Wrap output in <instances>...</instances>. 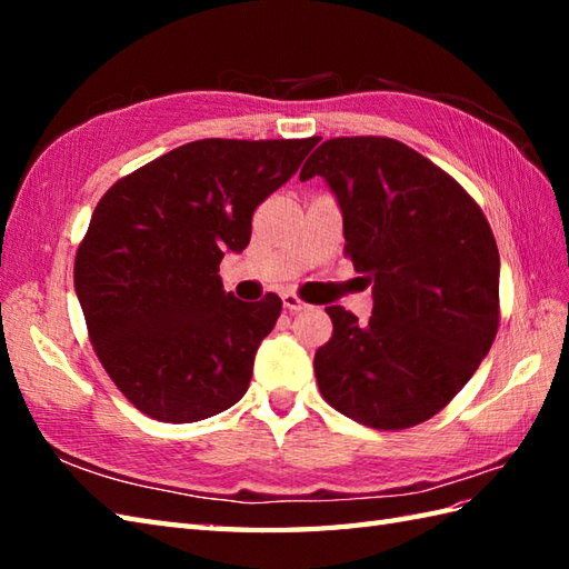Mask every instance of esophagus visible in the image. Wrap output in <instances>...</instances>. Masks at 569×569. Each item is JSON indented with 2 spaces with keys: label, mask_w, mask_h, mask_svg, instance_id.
<instances>
[{
  "label": "esophagus",
  "mask_w": 569,
  "mask_h": 569,
  "mask_svg": "<svg viewBox=\"0 0 569 569\" xmlns=\"http://www.w3.org/2000/svg\"><path fill=\"white\" fill-rule=\"evenodd\" d=\"M281 300H283V308H286V310H291V312H298V310L308 308L306 300L300 298L298 293H291V291H286V293L281 296Z\"/></svg>",
  "instance_id": "1"
}]
</instances>
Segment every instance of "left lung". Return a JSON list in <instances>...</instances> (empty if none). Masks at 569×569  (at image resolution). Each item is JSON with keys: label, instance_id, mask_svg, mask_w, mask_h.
Listing matches in <instances>:
<instances>
[{"label": "left lung", "instance_id": "1", "mask_svg": "<svg viewBox=\"0 0 569 569\" xmlns=\"http://www.w3.org/2000/svg\"><path fill=\"white\" fill-rule=\"evenodd\" d=\"M312 176L340 200L345 257L373 283L369 322L325 308L320 393L361 426H420L462 391L497 337V239L450 173L396 139H328L300 171Z\"/></svg>", "mask_w": 569, "mask_h": 569}]
</instances>
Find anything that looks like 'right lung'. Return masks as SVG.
I'll return each mask as SVG.
<instances>
[{"label":"right lung","instance_id":"add662e5","mask_svg":"<svg viewBox=\"0 0 569 569\" xmlns=\"http://www.w3.org/2000/svg\"><path fill=\"white\" fill-rule=\"evenodd\" d=\"M320 139H200L119 178L76 253L94 355L127 401L163 422L222 413L247 393L281 298L224 293L220 261Z\"/></svg>","mask_w":569,"mask_h":569}]
</instances>
